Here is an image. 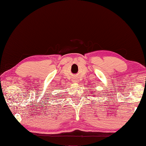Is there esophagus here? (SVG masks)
I'll return each instance as SVG.
<instances>
[{
    "label": "esophagus",
    "mask_w": 146,
    "mask_h": 146,
    "mask_svg": "<svg viewBox=\"0 0 146 146\" xmlns=\"http://www.w3.org/2000/svg\"><path fill=\"white\" fill-rule=\"evenodd\" d=\"M73 82H75V83H76L77 82V80H73Z\"/></svg>",
    "instance_id": "1"
}]
</instances>
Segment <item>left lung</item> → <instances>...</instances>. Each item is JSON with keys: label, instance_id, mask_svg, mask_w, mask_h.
<instances>
[{"label": "left lung", "instance_id": "left-lung-1", "mask_svg": "<svg viewBox=\"0 0 146 146\" xmlns=\"http://www.w3.org/2000/svg\"><path fill=\"white\" fill-rule=\"evenodd\" d=\"M92 94H93V95H95L94 94H95V93L94 92H92Z\"/></svg>", "mask_w": 146, "mask_h": 146}]
</instances>
